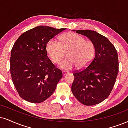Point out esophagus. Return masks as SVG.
Here are the masks:
<instances>
[{"label": "esophagus", "mask_w": 128, "mask_h": 128, "mask_svg": "<svg viewBox=\"0 0 128 128\" xmlns=\"http://www.w3.org/2000/svg\"><path fill=\"white\" fill-rule=\"evenodd\" d=\"M68 73H69L68 72L64 71V70H63V71H62V75H64H64H66V74H68Z\"/></svg>", "instance_id": "34e87169"}]
</instances>
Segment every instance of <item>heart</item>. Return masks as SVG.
<instances>
[{"label": "heart", "mask_w": 128, "mask_h": 128, "mask_svg": "<svg viewBox=\"0 0 128 128\" xmlns=\"http://www.w3.org/2000/svg\"><path fill=\"white\" fill-rule=\"evenodd\" d=\"M46 52L53 64H58L65 55L59 66L69 70L76 66L83 69L88 66L94 59L96 46L92 42L86 40L83 36L74 32H68L60 37V42L52 38L46 45Z\"/></svg>", "instance_id": "heart-1"}]
</instances>
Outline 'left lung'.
I'll return each mask as SVG.
<instances>
[{"label": "left lung", "instance_id": "left-lung-1", "mask_svg": "<svg viewBox=\"0 0 128 128\" xmlns=\"http://www.w3.org/2000/svg\"><path fill=\"white\" fill-rule=\"evenodd\" d=\"M74 31L94 44L96 53L89 66L73 74L72 92L83 104H97L108 97L116 82L119 72L117 51L108 38L95 31Z\"/></svg>", "mask_w": 128, "mask_h": 128}]
</instances>
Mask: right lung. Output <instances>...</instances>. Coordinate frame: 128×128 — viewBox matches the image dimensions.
<instances>
[{"label": "right lung", "mask_w": 128, "mask_h": 128, "mask_svg": "<svg viewBox=\"0 0 128 128\" xmlns=\"http://www.w3.org/2000/svg\"><path fill=\"white\" fill-rule=\"evenodd\" d=\"M65 29L38 26L23 33L14 43L10 53V75L24 100L42 102L56 90L62 73L47 56L46 45Z\"/></svg>", "instance_id": "obj_1"}]
</instances>
